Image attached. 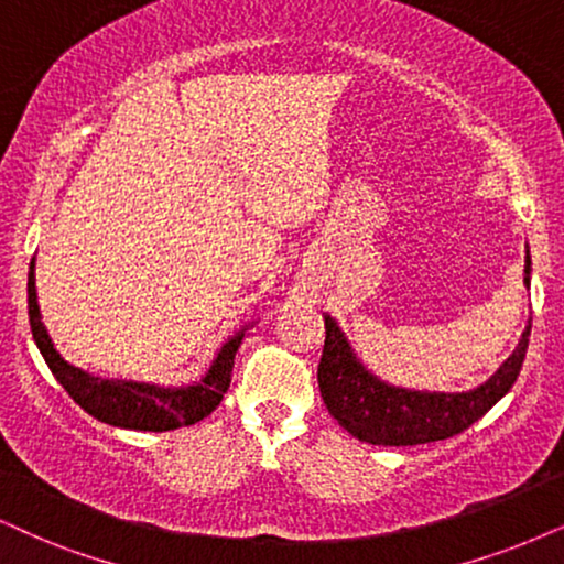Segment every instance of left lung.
Here are the masks:
<instances>
[{"label": "left lung", "mask_w": 564, "mask_h": 564, "mask_svg": "<svg viewBox=\"0 0 564 564\" xmlns=\"http://www.w3.org/2000/svg\"><path fill=\"white\" fill-rule=\"evenodd\" d=\"M525 286L531 283V260L525 258ZM531 323L520 335L516 351L502 367L468 393H419L377 380L356 359L346 335L325 315V346L317 367L319 393L327 411L348 434L369 445H424L468 430L518 380L529 348Z\"/></svg>", "instance_id": "left-lung-1"}]
</instances>
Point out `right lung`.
Returning <instances> with one entry per match:
<instances>
[{"label":"right lung","instance_id":"1","mask_svg":"<svg viewBox=\"0 0 564 564\" xmlns=\"http://www.w3.org/2000/svg\"><path fill=\"white\" fill-rule=\"evenodd\" d=\"M33 268L35 260L31 262V273H28V317H31L33 340L56 377V382L93 419L111 426H124V430L169 432L210 416V411L224 401V393L231 384L234 356L239 351L247 327H241L234 338L226 340L208 375L195 384H187V388H155V384L145 382L101 380V377H90L83 369L67 365L54 348L44 323H41Z\"/></svg>","mask_w":564,"mask_h":564}]
</instances>
